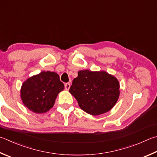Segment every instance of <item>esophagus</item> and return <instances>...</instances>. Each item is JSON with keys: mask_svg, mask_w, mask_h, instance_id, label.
I'll return each mask as SVG.
<instances>
[{"mask_svg": "<svg viewBox=\"0 0 157 157\" xmlns=\"http://www.w3.org/2000/svg\"><path fill=\"white\" fill-rule=\"evenodd\" d=\"M70 86H71V85H70L69 83H66L64 84V87H65V89H66V90H69L70 88Z\"/></svg>", "mask_w": 157, "mask_h": 157, "instance_id": "34e87169", "label": "esophagus"}]
</instances>
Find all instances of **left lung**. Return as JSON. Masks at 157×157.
I'll return each mask as SVG.
<instances>
[{
    "mask_svg": "<svg viewBox=\"0 0 157 157\" xmlns=\"http://www.w3.org/2000/svg\"><path fill=\"white\" fill-rule=\"evenodd\" d=\"M69 92L82 110L92 115L109 111L119 98V84L105 71H80L73 80Z\"/></svg>",
    "mask_w": 157,
    "mask_h": 157,
    "instance_id": "left-lung-1",
    "label": "left lung"
}]
</instances>
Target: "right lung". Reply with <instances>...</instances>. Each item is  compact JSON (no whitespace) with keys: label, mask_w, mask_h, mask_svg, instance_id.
Instances as JSON below:
<instances>
[{"label":"right lung","mask_w":157,"mask_h":157,"mask_svg":"<svg viewBox=\"0 0 157 157\" xmlns=\"http://www.w3.org/2000/svg\"><path fill=\"white\" fill-rule=\"evenodd\" d=\"M64 88V84L56 73L42 71L24 82L21 90V99L33 112L45 113L53 106L57 95Z\"/></svg>","instance_id":"right-lung-1"}]
</instances>
